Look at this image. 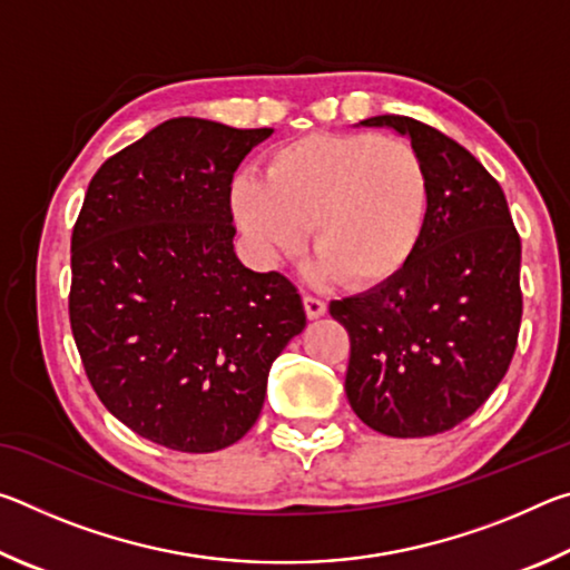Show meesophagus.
Segmentation results:
<instances>
[{"mask_svg":"<svg viewBox=\"0 0 570 570\" xmlns=\"http://www.w3.org/2000/svg\"><path fill=\"white\" fill-rule=\"evenodd\" d=\"M304 312L308 320H320V316H324V312H326V304L316 296H304Z\"/></svg>","mask_w":570,"mask_h":570,"instance_id":"34e87169","label":"esophagus"}]
</instances>
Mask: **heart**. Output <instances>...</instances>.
Here are the masks:
<instances>
[{
  "label": "heart",
  "instance_id": "heart-1",
  "mask_svg": "<svg viewBox=\"0 0 570 570\" xmlns=\"http://www.w3.org/2000/svg\"><path fill=\"white\" fill-rule=\"evenodd\" d=\"M432 180L417 148L377 132H312L278 146L264 178L238 176L230 210L258 264L302 250L350 288L397 278L424 238Z\"/></svg>",
  "mask_w": 570,
  "mask_h": 570
}]
</instances>
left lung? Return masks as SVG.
Listing matches in <instances>:
<instances>
[{"instance_id": "left-lung-1", "label": "left lung", "mask_w": 570, "mask_h": 570, "mask_svg": "<svg viewBox=\"0 0 570 570\" xmlns=\"http://www.w3.org/2000/svg\"><path fill=\"white\" fill-rule=\"evenodd\" d=\"M360 125L410 138L430 170L432 208L397 278L330 304L352 342L346 400L382 435H438L468 420L513 360L520 238L503 188L448 135L407 115Z\"/></svg>"}]
</instances>
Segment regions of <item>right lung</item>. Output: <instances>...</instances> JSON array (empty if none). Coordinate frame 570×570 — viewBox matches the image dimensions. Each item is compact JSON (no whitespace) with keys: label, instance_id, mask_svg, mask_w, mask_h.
Instances as JSON below:
<instances>
[{"label":"right lung","instance_id":"obj_1","mask_svg":"<svg viewBox=\"0 0 570 570\" xmlns=\"http://www.w3.org/2000/svg\"><path fill=\"white\" fill-rule=\"evenodd\" d=\"M272 128L173 118L95 173L72 230L70 324L95 394L163 448L216 452L254 428L302 334L286 276L238 262L230 180Z\"/></svg>","mask_w":570,"mask_h":570}]
</instances>
